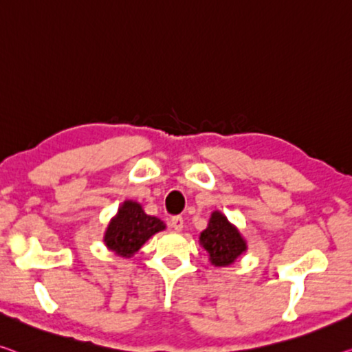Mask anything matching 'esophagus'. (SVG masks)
<instances>
[{
    "mask_svg": "<svg viewBox=\"0 0 352 352\" xmlns=\"http://www.w3.org/2000/svg\"><path fill=\"white\" fill-rule=\"evenodd\" d=\"M171 228L176 230V231H181L184 228V219L179 217V215H176V217L171 219Z\"/></svg>",
    "mask_w": 352,
    "mask_h": 352,
    "instance_id": "34e87169",
    "label": "esophagus"
}]
</instances>
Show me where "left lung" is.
I'll return each instance as SVG.
<instances>
[{
    "instance_id": "1",
    "label": "left lung",
    "mask_w": 352,
    "mask_h": 352,
    "mask_svg": "<svg viewBox=\"0 0 352 352\" xmlns=\"http://www.w3.org/2000/svg\"><path fill=\"white\" fill-rule=\"evenodd\" d=\"M199 245L214 267H228L247 252L245 237L220 210L210 214L206 230L199 232Z\"/></svg>"
}]
</instances>
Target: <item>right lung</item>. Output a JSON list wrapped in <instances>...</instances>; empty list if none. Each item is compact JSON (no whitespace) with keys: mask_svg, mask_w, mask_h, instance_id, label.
Instances as JSON below:
<instances>
[{"mask_svg":"<svg viewBox=\"0 0 352 352\" xmlns=\"http://www.w3.org/2000/svg\"><path fill=\"white\" fill-rule=\"evenodd\" d=\"M165 228L164 221L146 214L138 201L126 199L107 225L104 244L118 256L132 258L155 232Z\"/></svg>","mask_w":352,"mask_h":352,"instance_id":"1","label":"right lung"}]
</instances>
